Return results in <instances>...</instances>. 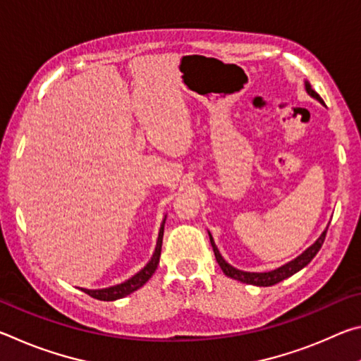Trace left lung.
I'll use <instances>...</instances> for the list:
<instances>
[{
    "label": "left lung",
    "mask_w": 361,
    "mask_h": 361,
    "mask_svg": "<svg viewBox=\"0 0 361 361\" xmlns=\"http://www.w3.org/2000/svg\"><path fill=\"white\" fill-rule=\"evenodd\" d=\"M305 90H307V94L310 97H314L315 100H319L320 103H323L322 97L315 92V90L312 89V85L309 84V81H305ZM326 231H328V228L322 232V235L315 240L314 245H310L304 253L299 255L298 258H295L290 262H286V264H283L282 267L274 269V271H269V272H245V271H239V269L232 267L229 262L224 261L221 253H219V250L216 248L215 242H213V237H212L210 232H209V235H210V243L213 247V252H215V258H216L219 267H221V271L226 274V276L234 279V280H239V282H242V283L256 285V286H272V285H276L279 282H282V280H285V279L291 277L293 274H296L298 271H301L302 267L307 266L309 262L314 259V256L319 253V250L322 248L323 242H325Z\"/></svg>",
    "instance_id": "8db88e82"
}]
</instances>
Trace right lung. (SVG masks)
Returning <instances> with one entry per match:
<instances>
[{
  "label": "right lung",
  "instance_id": "1",
  "mask_svg": "<svg viewBox=\"0 0 361 361\" xmlns=\"http://www.w3.org/2000/svg\"><path fill=\"white\" fill-rule=\"evenodd\" d=\"M164 224H166V218H164V221L161 224V229H159V237H157L156 250H154V253H152V258H151V261L148 262V264H146L142 269V271L137 272L135 276L130 277L129 280H126L124 283L109 286V288H102V290H85V288H81V291H84L85 295H89V296L95 298V299H99V301H116V299L124 298L127 295H130V293L137 291L138 288H142V286L152 277V274H154L156 269H157L159 258H161Z\"/></svg>",
  "mask_w": 361,
  "mask_h": 361
}]
</instances>
